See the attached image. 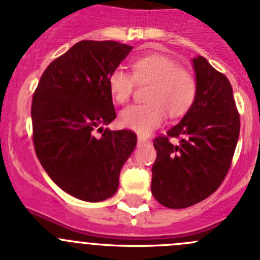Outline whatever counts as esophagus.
I'll return each mask as SVG.
<instances>
[{
	"label": "esophagus",
	"mask_w": 260,
	"mask_h": 260,
	"mask_svg": "<svg viewBox=\"0 0 260 260\" xmlns=\"http://www.w3.org/2000/svg\"><path fill=\"white\" fill-rule=\"evenodd\" d=\"M137 141H139V144H145V143H148L149 140L144 136H139L137 137Z\"/></svg>",
	"instance_id": "1"
}]
</instances>
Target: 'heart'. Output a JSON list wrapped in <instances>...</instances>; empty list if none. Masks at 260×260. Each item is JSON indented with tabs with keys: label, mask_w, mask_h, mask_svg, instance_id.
Returning <instances> with one entry per match:
<instances>
[{
	"label": "heart",
	"mask_w": 260,
	"mask_h": 260,
	"mask_svg": "<svg viewBox=\"0 0 260 260\" xmlns=\"http://www.w3.org/2000/svg\"><path fill=\"white\" fill-rule=\"evenodd\" d=\"M132 71L133 76L124 67H117L108 76V89L116 103H125L129 99L135 81L150 82L145 94L149 102L121 110V127L148 135L164 121L166 111L170 116L178 117L192 106L198 91L195 77L169 56H140L133 60Z\"/></svg>",
	"instance_id": "obj_1"
}]
</instances>
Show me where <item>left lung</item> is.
<instances>
[{
	"mask_svg": "<svg viewBox=\"0 0 260 260\" xmlns=\"http://www.w3.org/2000/svg\"><path fill=\"white\" fill-rule=\"evenodd\" d=\"M198 91L183 119L154 140L152 193L164 207H191L226 177L239 136V115L229 80L203 56L192 58ZM169 137H179L178 146Z\"/></svg>",
	"mask_w": 260,
	"mask_h": 260,
	"instance_id": "left-lung-1",
	"label": "left lung"
}]
</instances>
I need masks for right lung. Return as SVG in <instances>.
<instances>
[{
	"label": "right lung",
	"mask_w": 260,
	"mask_h": 260,
	"mask_svg": "<svg viewBox=\"0 0 260 260\" xmlns=\"http://www.w3.org/2000/svg\"><path fill=\"white\" fill-rule=\"evenodd\" d=\"M133 47L82 40L48 65L31 107L34 146L43 169L61 189L83 202L111 198L137 144L128 129L106 128L116 117L108 76Z\"/></svg>",
	"instance_id": "add662e5"
}]
</instances>
